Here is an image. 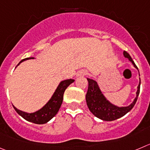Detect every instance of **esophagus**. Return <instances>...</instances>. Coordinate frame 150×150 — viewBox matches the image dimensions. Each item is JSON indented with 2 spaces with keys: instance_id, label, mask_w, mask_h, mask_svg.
I'll use <instances>...</instances> for the list:
<instances>
[{
  "instance_id": "1",
  "label": "esophagus",
  "mask_w": 150,
  "mask_h": 150,
  "mask_svg": "<svg viewBox=\"0 0 150 150\" xmlns=\"http://www.w3.org/2000/svg\"><path fill=\"white\" fill-rule=\"evenodd\" d=\"M88 75V72L86 70H81L80 72H78L77 76H83V75Z\"/></svg>"
}]
</instances>
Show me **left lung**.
Masks as SVG:
<instances>
[{
	"label": "left lung",
	"mask_w": 150,
	"mask_h": 150,
	"mask_svg": "<svg viewBox=\"0 0 150 150\" xmlns=\"http://www.w3.org/2000/svg\"><path fill=\"white\" fill-rule=\"evenodd\" d=\"M124 55L125 58H128L132 63L135 68L138 69V67L135 65L134 61H132L131 56L129 54L128 52L124 51ZM87 81L89 82V86H88V90L86 95V100L88 108L96 117H98L103 121H115V120L125 115L127 112H129L133 108L137 101V99H138V95L140 93L141 80H140L138 90L136 92V98H135L134 101L128 107H118L112 104L105 98L104 96L100 92L98 85L96 81L89 79V78H87Z\"/></svg>",
	"instance_id": "obj_1"
}]
</instances>
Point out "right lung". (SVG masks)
I'll use <instances>...</instances> for the list:
<instances>
[{
    "label": "right lung",
    "instance_id": "right-lung-1",
    "mask_svg": "<svg viewBox=\"0 0 150 150\" xmlns=\"http://www.w3.org/2000/svg\"><path fill=\"white\" fill-rule=\"evenodd\" d=\"M33 58H27L23 59L20 61V63L18 64V66L26 60L31 59ZM75 81L73 79H67L65 81H63L58 85V88L55 90L54 93L53 94L52 97L51 98L48 103L38 111L33 113H26L24 112H22L21 110H18L16 107L13 106L14 109L17 112L18 114L20 115L22 117H23L25 120L33 122L34 124H43L48 122L52 118L59 110L61 104H62L63 99H64V93L65 92L66 89L72 83Z\"/></svg>",
    "mask_w": 150,
    "mask_h": 150
}]
</instances>
